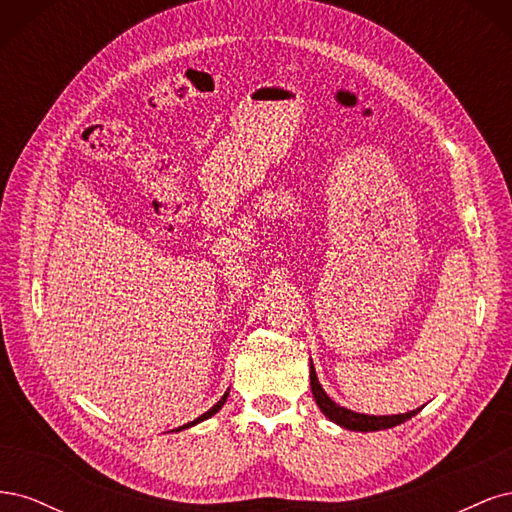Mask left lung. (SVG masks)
Returning a JSON list of instances; mask_svg holds the SVG:
<instances>
[{"instance_id":"8db88e82","label":"left lung","mask_w":512,"mask_h":512,"mask_svg":"<svg viewBox=\"0 0 512 512\" xmlns=\"http://www.w3.org/2000/svg\"><path fill=\"white\" fill-rule=\"evenodd\" d=\"M309 386H312V393H314V399L316 404L320 408V412L329 418V421H333L335 425L344 427V429H350V431H380V429H391V427H397L401 423H406L408 418H412L414 414L421 412V408L416 410H410L406 414H389V416H374V414H359V412H352L344 406L335 404V401L327 395V391L322 389V384L316 376V369H314V363L309 361Z\"/></svg>"}]
</instances>
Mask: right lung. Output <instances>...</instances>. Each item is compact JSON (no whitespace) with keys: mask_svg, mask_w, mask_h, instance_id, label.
Segmentation results:
<instances>
[{"mask_svg":"<svg viewBox=\"0 0 512 512\" xmlns=\"http://www.w3.org/2000/svg\"><path fill=\"white\" fill-rule=\"evenodd\" d=\"M228 393H230V389L220 397V401H218V404H215L213 408H209L205 414H200L198 418H194V421L192 423H185V425H181V427H177V429H173V431H183V429H190V427H194V425H198V423H203V421H207V418H211L213 414H218L220 410H222V406L226 404V399H228Z\"/></svg>","mask_w":512,"mask_h":512,"instance_id":"right-lung-1","label":"right lung"}]
</instances>
